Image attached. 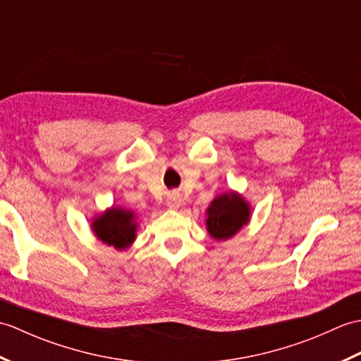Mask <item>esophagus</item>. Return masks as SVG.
Wrapping results in <instances>:
<instances>
[{
	"label": "esophagus",
	"instance_id": "34e87169",
	"mask_svg": "<svg viewBox=\"0 0 361 361\" xmlns=\"http://www.w3.org/2000/svg\"><path fill=\"white\" fill-rule=\"evenodd\" d=\"M166 203L171 209H176L180 208L181 204V195L178 192H175V190H172V192H169L167 197H166Z\"/></svg>",
	"mask_w": 361,
	"mask_h": 361
}]
</instances>
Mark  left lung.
Masks as SVG:
<instances>
[{"label":"left lung","instance_id":"left-lung-1","mask_svg":"<svg viewBox=\"0 0 361 361\" xmlns=\"http://www.w3.org/2000/svg\"><path fill=\"white\" fill-rule=\"evenodd\" d=\"M250 208L237 194H225L214 198L208 209V231L214 239H229L247 225Z\"/></svg>","mask_w":361,"mask_h":361}]
</instances>
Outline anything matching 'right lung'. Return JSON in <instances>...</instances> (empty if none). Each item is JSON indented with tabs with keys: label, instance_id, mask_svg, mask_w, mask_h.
Returning a JSON list of instances; mask_svg holds the SVG:
<instances>
[{
	"label": "right lung",
	"instance_id": "obj_1",
	"mask_svg": "<svg viewBox=\"0 0 361 361\" xmlns=\"http://www.w3.org/2000/svg\"><path fill=\"white\" fill-rule=\"evenodd\" d=\"M93 229L104 243L122 250L135 240L136 225L132 212L113 208L94 220Z\"/></svg>",
	"mask_w": 361,
	"mask_h": 361
}]
</instances>
